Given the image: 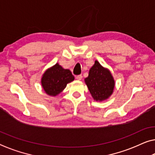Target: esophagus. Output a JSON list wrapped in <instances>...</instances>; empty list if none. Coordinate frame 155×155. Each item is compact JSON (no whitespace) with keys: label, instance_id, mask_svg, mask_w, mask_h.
<instances>
[{"label":"esophagus","instance_id":"esophagus-1","mask_svg":"<svg viewBox=\"0 0 155 155\" xmlns=\"http://www.w3.org/2000/svg\"><path fill=\"white\" fill-rule=\"evenodd\" d=\"M75 78H76V79H77L78 80H82V75H77V76H75Z\"/></svg>","mask_w":155,"mask_h":155}]
</instances>
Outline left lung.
<instances>
[{"mask_svg": "<svg viewBox=\"0 0 155 155\" xmlns=\"http://www.w3.org/2000/svg\"><path fill=\"white\" fill-rule=\"evenodd\" d=\"M84 82L94 101L102 102L112 95L115 87V80L110 71L104 68L97 60L90 68L89 76Z\"/></svg>", "mask_w": 155, "mask_h": 155, "instance_id": "8db88e82", "label": "left lung"}]
</instances>
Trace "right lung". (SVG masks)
Returning a JSON list of instances; mask_svg holds the SVG:
<instances>
[{"label":"right lung","mask_w":155,"mask_h":155,"mask_svg":"<svg viewBox=\"0 0 155 155\" xmlns=\"http://www.w3.org/2000/svg\"><path fill=\"white\" fill-rule=\"evenodd\" d=\"M74 79L70 70L65 69L57 63L44 73L41 83L45 93L50 96L54 97L62 92L67 84L73 82Z\"/></svg>","instance_id":"1"}]
</instances>
